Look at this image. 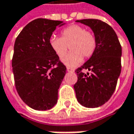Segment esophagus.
<instances>
[{"instance_id":"obj_1","label":"esophagus","mask_w":134,"mask_h":134,"mask_svg":"<svg viewBox=\"0 0 134 134\" xmlns=\"http://www.w3.org/2000/svg\"><path fill=\"white\" fill-rule=\"evenodd\" d=\"M67 71L69 73H73V72H74V70L70 67H67Z\"/></svg>"}]
</instances>
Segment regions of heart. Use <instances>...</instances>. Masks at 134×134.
Masks as SVG:
<instances>
[{"mask_svg": "<svg viewBox=\"0 0 134 134\" xmlns=\"http://www.w3.org/2000/svg\"><path fill=\"white\" fill-rule=\"evenodd\" d=\"M71 44V53L64 56L67 52L68 46ZM49 45L53 53L62 59L64 64L70 67L80 64L85 57L93 54L96 47V40L92 33L86 32L82 26L74 25L62 31V38L53 36L49 40Z\"/></svg>", "mask_w": 134, "mask_h": 134, "instance_id": "b5f03b06", "label": "heart"}]
</instances>
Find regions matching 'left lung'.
<instances>
[{
	"mask_svg": "<svg viewBox=\"0 0 134 134\" xmlns=\"http://www.w3.org/2000/svg\"><path fill=\"white\" fill-rule=\"evenodd\" d=\"M88 26L96 40L92 57L76 70L77 81L74 85L77 102L87 108L104 105L114 92L121 73L122 47L117 35L107 23L98 19L77 20ZM83 69L91 73H84Z\"/></svg>",
	"mask_w": 134,
	"mask_h": 134,
	"instance_id": "1",
	"label": "left lung"
}]
</instances>
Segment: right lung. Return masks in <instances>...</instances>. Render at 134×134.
Listing matches in <instances>:
<instances>
[{"mask_svg":"<svg viewBox=\"0 0 134 134\" xmlns=\"http://www.w3.org/2000/svg\"><path fill=\"white\" fill-rule=\"evenodd\" d=\"M66 23L46 18L29 22L18 36L14 46L12 71L17 92L36 110H48L57 102L58 89L66 67L49 45L57 27Z\"/></svg>","mask_w":134,"mask_h":134,"instance_id":"1","label":"right lung"}]
</instances>
